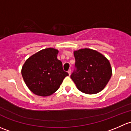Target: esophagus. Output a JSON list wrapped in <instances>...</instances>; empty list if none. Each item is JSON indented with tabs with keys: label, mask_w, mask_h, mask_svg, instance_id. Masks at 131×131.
Masks as SVG:
<instances>
[{
	"label": "esophagus",
	"mask_w": 131,
	"mask_h": 131,
	"mask_svg": "<svg viewBox=\"0 0 131 131\" xmlns=\"http://www.w3.org/2000/svg\"><path fill=\"white\" fill-rule=\"evenodd\" d=\"M68 73H69V75L71 74V69L69 70V71H68Z\"/></svg>",
	"instance_id": "1"
}]
</instances>
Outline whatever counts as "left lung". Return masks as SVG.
<instances>
[{"instance_id":"1","label":"left lung","mask_w":131,"mask_h":131,"mask_svg":"<svg viewBox=\"0 0 131 131\" xmlns=\"http://www.w3.org/2000/svg\"><path fill=\"white\" fill-rule=\"evenodd\" d=\"M75 69L71 75L79 91L89 95L103 90L112 76V68L105 57L94 50L84 48L74 52Z\"/></svg>"}]
</instances>
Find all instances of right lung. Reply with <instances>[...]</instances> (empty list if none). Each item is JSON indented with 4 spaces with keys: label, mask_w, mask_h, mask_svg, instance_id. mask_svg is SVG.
I'll return each instance as SVG.
<instances>
[{
    "label": "right lung",
    "mask_w": 131,
    "mask_h": 131,
    "mask_svg": "<svg viewBox=\"0 0 131 131\" xmlns=\"http://www.w3.org/2000/svg\"><path fill=\"white\" fill-rule=\"evenodd\" d=\"M59 51L48 48L26 60L21 74L28 88L36 95L47 96L55 93L69 74L57 59Z\"/></svg>",
    "instance_id": "right-lung-1"
}]
</instances>
